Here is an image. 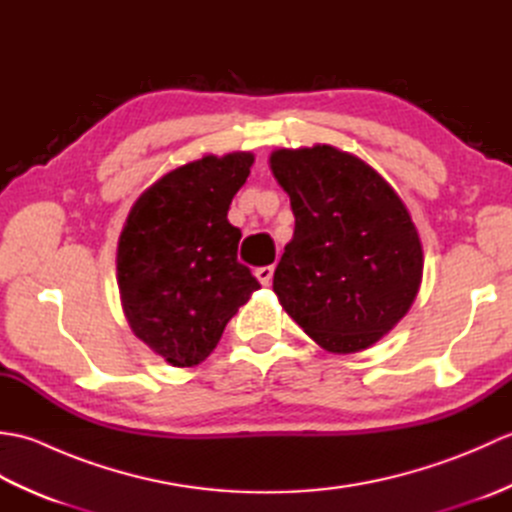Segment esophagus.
<instances>
[{
    "label": "esophagus",
    "instance_id": "esophagus-1",
    "mask_svg": "<svg viewBox=\"0 0 512 512\" xmlns=\"http://www.w3.org/2000/svg\"><path fill=\"white\" fill-rule=\"evenodd\" d=\"M273 273H275V268H273V266H262V268H257V270H255V277L259 279V284H262V286H268V284H270V279H273Z\"/></svg>",
    "mask_w": 512,
    "mask_h": 512
}]
</instances>
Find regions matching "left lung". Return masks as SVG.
<instances>
[{"label":"left lung","mask_w":512,"mask_h":512,"mask_svg":"<svg viewBox=\"0 0 512 512\" xmlns=\"http://www.w3.org/2000/svg\"><path fill=\"white\" fill-rule=\"evenodd\" d=\"M270 169L295 213L273 279L281 306L323 350H367L409 312L422 281L407 206L367 162L332 145L277 149Z\"/></svg>","instance_id":"1"}]
</instances>
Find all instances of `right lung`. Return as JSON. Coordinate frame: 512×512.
Instances as JSON below:
<instances>
[{"instance_id":"1","label":"right lung","mask_w":512,"mask_h":512,"mask_svg":"<svg viewBox=\"0 0 512 512\" xmlns=\"http://www.w3.org/2000/svg\"><path fill=\"white\" fill-rule=\"evenodd\" d=\"M255 156H204L140 195L118 239V290L129 328L173 367L202 363L259 288L237 262L242 231L226 220Z\"/></svg>"}]
</instances>
